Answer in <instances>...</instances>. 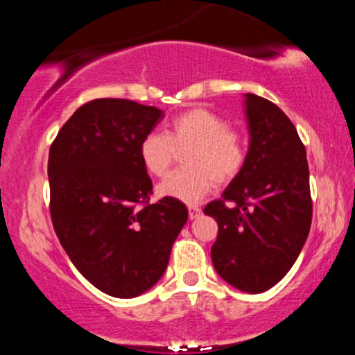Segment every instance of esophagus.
Masks as SVG:
<instances>
[{"label":"esophagus","mask_w":355,"mask_h":355,"mask_svg":"<svg viewBox=\"0 0 355 355\" xmlns=\"http://www.w3.org/2000/svg\"><path fill=\"white\" fill-rule=\"evenodd\" d=\"M200 214H202V210L198 209V207H189V217H190V220H195V218H198L200 217Z\"/></svg>","instance_id":"obj_1"}]
</instances>
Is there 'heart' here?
Here are the masks:
<instances>
[{
    "label": "heart",
    "instance_id": "1",
    "mask_svg": "<svg viewBox=\"0 0 355 355\" xmlns=\"http://www.w3.org/2000/svg\"><path fill=\"white\" fill-rule=\"evenodd\" d=\"M187 170L170 173L158 185V195L195 203L214 190L215 182L235 178L245 164V144L227 121L207 108H191L170 121L168 133L150 132L141 138L138 155L144 168L153 177H164L177 157Z\"/></svg>",
    "mask_w": 355,
    "mask_h": 355
}]
</instances>
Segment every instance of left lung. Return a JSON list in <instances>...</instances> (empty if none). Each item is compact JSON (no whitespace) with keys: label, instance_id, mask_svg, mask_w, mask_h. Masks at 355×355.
Returning a JSON list of instances; mask_svg holds the SVG:
<instances>
[{"label":"left lung","instance_id":"obj_1","mask_svg":"<svg viewBox=\"0 0 355 355\" xmlns=\"http://www.w3.org/2000/svg\"><path fill=\"white\" fill-rule=\"evenodd\" d=\"M245 164L222 198L203 214L217 220L211 247L217 274L248 294L284 279L302 250L312 222L309 165L294 123L277 105L245 93Z\"/></svg>","mask_w":355,"mask_h":355}]
</instances>
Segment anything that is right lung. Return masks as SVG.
Segmentation results:
<instances>
[{
  "label": "right lung",
  "mask_w": 355,
  "mask_h": 355,
  "mask_svg": "<svg viewBox=\"0 0 355 355\" xmlns=\"http://www.w3.org/2000/svg\"><path fill=\"white\" fill-rule=\"evenodd\" d=\"M164 116L132 100H93L50 148V211L60 243L89 284L118 299L162 279L189 218L180 200L148 202L153 185L138 146Z\"/></svg>",
  "instance_id": "obj_1"
}]
</instances>
